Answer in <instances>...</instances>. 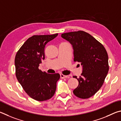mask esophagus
Masks as SVG:
<instances>
[{
  "label": "esophagus",
  "mask_w": 121,
  "mask_h": 121,
  "mask_svg": "<svg viewBox=\"0 0 121 121\" xmlns=\"http://www.w3.org/2000/svg\"><path fill=\"white\" fill-rule=\"evenodd\" d=\"M60 78H62V79H64V78H67V77H68L67 75H65L64 74H60Z\"/></svg>",
  "instance_id": "34e87169"
}]
</instances>
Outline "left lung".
<instances>
[{"label":"left lung","mask_w":121,"mask_h":121,"mask_svg":"<svg viewBox=\"0 0 121 121\" xmlns=\"http://www.w3.org/2000/svg\"><path fill=\"white\" fill-rule=\"evenodd\" d=\"M61 36L72 45L74 61L83 67L81 76L73 77L79 81L73 94L81 99L90 98L100 89L108 72L107 51L100 42L83 31L64 33Z\"/></svg>","instance_id":"obj_1"}]
</instances>
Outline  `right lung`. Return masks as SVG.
Segmentation results:
<instances>
[{"label": "right lung", "mask_w": 121, "mask_h": 121, "mask_svg": "<svg viewBox=\"0 0 121 121\" xmlns=\"http://www.w3.org/2000/svg\"><path fill=\"white\" fill-rule=\"evenodd\" d=\"M58 35H35L29 38L17 52L15 58V74L26 94L35 100L44 101L54 96L58 73L48 74L39 69L44 59L46 44Z\"/></svg>", "instance_id": "1"}]
</instances>
